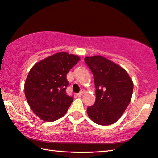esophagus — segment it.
<instances>
[{"label": "esophagus", "instance_id": "obj_1", "mask_svg": "<svg viewBox=\"0 0 158 158\" xmlns=\"http://www.w3.org/2000/svg\"><path fill=\"white\" fill-rule=\"evenodd\" d=\"M83 93H84V90H83V89H81V90L80 91L79 93H78V94H77V95H78V96H81V95H82Z\"/></svg>", "mask_w": 158, "mask_h": 158}]
</instances>
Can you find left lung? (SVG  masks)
Segmentation results:
<instances>
[{"mask_svg": "<svg viewBox=\"0 0 158 158\" xmlns=\"http://www.w3.org/2000/svg\"><path fill=\"white\" fill-rule=\"evenodd\" d=\"M84 61L94 76L96 101L87 109L92 121L110 125L118 120L131 99L132 80L127 71L102 56L86 57Z\"/></svg>", "mask_w": 158, "mask_h": 158, "instance_id": "obj_1", "label": "left lung"}]
</instances>
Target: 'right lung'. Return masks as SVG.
I'll list each match as a JSON object with an SVG mask.
<instances>
[{"label":"right lung","mask_w":158,"mask_h":158,"mask_svg":"<svg viewBox=\"0 0 158 158\" xmlns=\"http://www.w3.org/2000/svg\"><path fill=\"white\" fill-rule=\"evenodd\" d=\"M79 60L77 55L60 52L36 63L30 70L24 93L28 104L40 118L52 122L66 113L73 101V96L66 92V75Z\"/></svg>","instance_id":"1"}]
</instances>
